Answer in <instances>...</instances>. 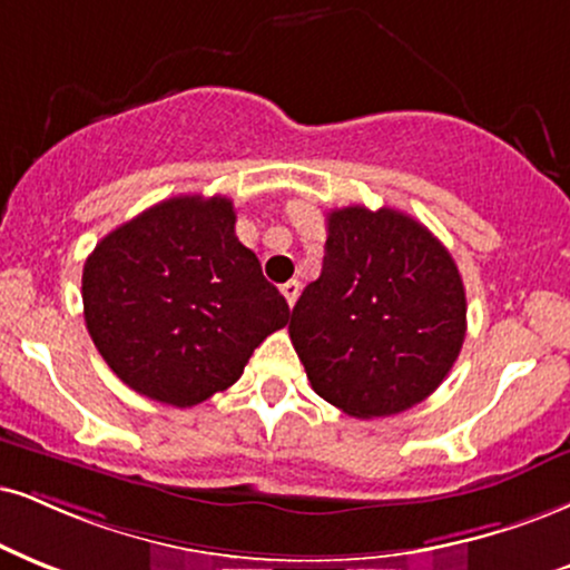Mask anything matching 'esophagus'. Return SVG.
<instances>
[{"instance_id": "esophagus-1", "label": "esophagus", "mask_w": 570, "mask_h": 570, "mask_svg": "<svg viewBox=\"0 0 570 570\" xmlns=\"http://www.w3.org/2000/svg\"><path fill=\"white\" fill-rule=\"evenodd\" d=\"M279 291H283V296H285V301L287 304H296L298 301V293H301V285H298V279H291V283H285L283 287H279Z\"/></svg>"}]
</instances>
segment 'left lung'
Wrapping results in <instances>:
<instances>
[{"label":"left lung","mask_w":570,"mask_h":570,"mask_svg":"<svg viewBox=\"0 0 570 570\" xmlns=\"http://www.w3.org/2000/svg\"><path fill=\"white\" fill-rule=\"evenodd\" d=\"M452 253L393 208L327 214L322 274L293 306L291 341L312 389L351 417L399 414L439 389L468 327Z\"/></svg>","instance_id":"left-lung-1"}]
</instances>
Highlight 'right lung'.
I'll use <instances>...</instances> for the list:
<instances>
[{"instance_id":"1","label":"right lung","mask_w":570,"mask_h":570,"mask_svg":"<svg viewBox=\"0 0 570 570\" xmlns=\"http://www.w3.org/2000/svg\"><path fill=\"white\" fill-rule=\"evenodd\" d=\"M235 206L179 195L105 235L83 264V320L97 351L147 399L195 406L243 375L253 348L291 320Z\"/></svg>"}]
</instances>
